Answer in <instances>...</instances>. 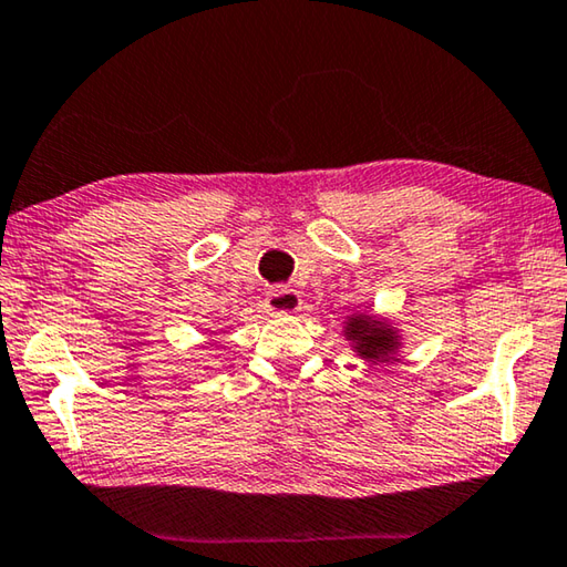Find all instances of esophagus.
<instances>
[{"label": "esophagus", "mask_w": 567, "mask_h": 567, "mask_svg": "<svg viewBox=\"0 0 567 567\" xmlns=\"http://www.w3.org/2000/svg\"><path fill=\"white\" fill-rule=\"evenodd\" d=\"M267 308L272 312H295L300 308V295L292 287H275L267 295Z\"/></svg>", "instance_id": "obj_1"}]
</instances>
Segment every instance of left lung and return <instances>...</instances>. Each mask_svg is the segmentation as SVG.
I'll return each instance as SVG.
<instances>
[{
  "mask_svg": "<svg viewBox=\"0 0 567 567\" xmlns=\"http://www.w3.org/2000/svg\"><path fill=\"white\" fill-rule=\"evenodd\" d=\"M350 332H355V338L361 340V346H358V350H361L363 355L368 358H379L383 353H389L391 350V343L393 340L389 338V330H375L368 326L365 320H358L350 326Z\"/></svg>",
  "mask_w": 567,
  "mask_h": 567,
  "instance_id": "8db88e82",
  "label": "left lung"
}]
</instances>
